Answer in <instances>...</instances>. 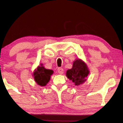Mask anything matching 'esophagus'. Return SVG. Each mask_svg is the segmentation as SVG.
<instances>
[{
	"label": "esophagus",
	"instance_id": "1",
	"mask_svg": "<svg viewBox=\"0 0 123 123\" xmlns=\"http://www.w3.org/2000/svg\"><path fill=\"white\" fill-rule=\"evenodd\" d=\"M57 72H58V73H59L60 74H62L63 73V69L62 68H58Z\"/></svg>",
	"mask_w": 123,
	"mask_h": 123
}]
</instances>
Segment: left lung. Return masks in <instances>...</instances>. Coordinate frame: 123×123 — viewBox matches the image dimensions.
<instances>
[{
    "mask_svg": "<svg viewBox=\"0 0 123 123\" xmlns=\"http://www.w3.org/2000/svg\"><path fill=\"white\" fill-rule=\"evenodd\" d=\"M89 73V70L86 64L82 60L77 59L74 61L72 69L67 70L66 76L75 85L79 86L86 81Z\"/></svg>",
    "mask_w": 123,
    "mask_h": 123,
    "instance_id": "obj_1",
    "label": "left lung"
}]
</instances>
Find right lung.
I'll return each mask as SVG.
<instances>
[{
  "label": "right lung",
  "mask_w": 123,
  "mask_h": 123,
  "mask_svg": "<svg viewBox=\"0 0 123 123\" xmlns=\"http://www.w3.org/2000/svg\"><path fill=\"white\" fill-rule=\"evenodd\" d=\"M53 73V70L45 69L43 64H41V66H38L34 70L33 76L37 85L41 86H44L49 82L50 76Z\"/></svg>",
  "instance_id": "obj_1"
}]
</instances>
